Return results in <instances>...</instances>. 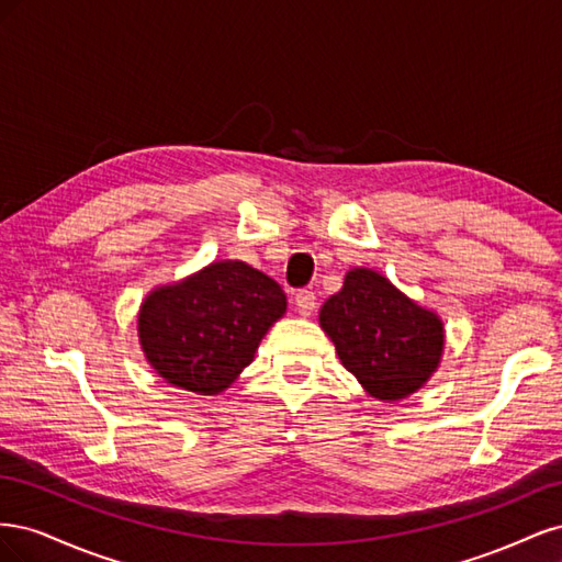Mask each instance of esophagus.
<instances>
[{"mask_svg":"<svg viewBox=\"0 0 562 562\" xmlns=\"http://www.w3.org/2000/svg\"><path fill=\"white\" fill-rule=\"evenodd\" d=\"M293 304H295V310H297L302 316H310V314L316 310V295H314L312 291H307V288H304V291H297V293H295Z\"/></svg>","mask_w":562,"mask_h":562,"instance_id":"obj_1","label":"esophagus"}]
</instances>
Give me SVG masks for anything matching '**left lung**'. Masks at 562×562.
<instances>
[{
  "instance_id": "left-lung-1",
  "label": "left lung",
  "mask_w": 562,
  "mask_h": 562,
  "mask_svg": "<svg viewBox=\"0 0 562 562\" xmlns=\"http://www.w3.org/2000/svg\"><path fill=\"white\" fill-rule=\"evenodd\" d=\"M318 321L342 366L380 401L411 396L431 378L443 351L440 318L363 267L349 271Z\"/></svg>"
}]
</instances>
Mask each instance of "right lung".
Instances as JSON below:
<instances>
[{
  "mask_svg": "<svg viewBox=\"0 0 562 562\" xmlns=\"http://www.w3.org/2000/svg\"><path fill=\"white\" fill-rule=\"evenodd\" d=\"M283 312L285 295L274 279L246 262H213L147 295L138 316L140 345L166 382L213 396L252 361Z\"/></svg>",
  "mask_w": 562,
  "mask_h": 562,
  "instance_id": "right-lung-1",
  "label": "right lung"
}]
</instances>
